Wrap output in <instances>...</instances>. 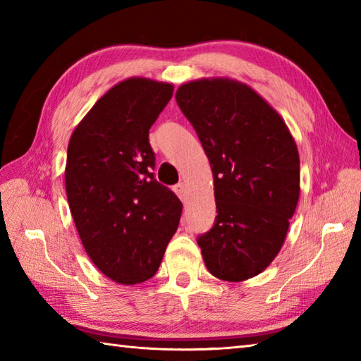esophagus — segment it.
<instances>
[{
  "label": "esophagus",
  "instance_id": "1",
  "mask_svg": "<svg viewBox=\"0 0 361 361\" xmlns=\"http://www.w3.org/2000/svg\"><path fill=\"white\" fill-rule=\"evenodd\" d=\"M175 194L180 197V200H186V185L185 183H178V185L173 186Z\"/></svg>",
  "mask_w": 361,
  "mask_h": 361
}]
</instances>
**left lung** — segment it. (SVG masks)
<instances>
[{"instance_id": "left-lung-1", "label": "left lung", "mask_w": 361, "mask_h": 361, "mask_svg": "<svg viewBox=\"0 0 361 361\" xmlns=\"http://www.w3.org/2000/svg\"><path fill=\"white\" fill-rule=\"evenodd\" d=\"M175 99L212 169L217 217L197 239L206 268L224 281L250 279L278 255L295 214L296 142L278 111L245 83L194 80Z\"/></svg>"}]
</instances>
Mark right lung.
Returning <instances> with one entry per match:
<instances>
[{"instance_id": "right-lung-1", "label": "right lung", "mask_w": 361, "mask_h": 361, "mask_svg": "<svg viewBox=\"0 0 361 361\" xmlns=\"http://www.w3.org/2000/svg\"><path fill=\"white\" fill-rule=\"evenodd\" d=\"M173 85L132 78L99 99L68 144L66 197L87 255L106 278L140 283L158 271L183 204L157 181L149 130Z\"/></svg>"}]
</instances>
